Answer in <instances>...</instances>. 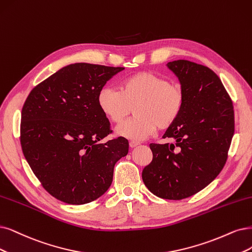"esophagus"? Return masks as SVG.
<instances>
[{
    "mask_svg": "<svg viewBox=\"0 0 252 252\" xmlns=\"http://www.w3.org/2000/svg\"><path fill=\"white\" fill-rule=\"evenodd\" d=\"M140 143H139L138 141H135V140H132V141H129V146H131L132 148L133 147H136L137 145H139Z\"/></svg>",
    "mask_w": 252,
    "mask_h": 252,
    "instance_id": "esophagus-1",
    "label": "esophagus"
}]
</instances>
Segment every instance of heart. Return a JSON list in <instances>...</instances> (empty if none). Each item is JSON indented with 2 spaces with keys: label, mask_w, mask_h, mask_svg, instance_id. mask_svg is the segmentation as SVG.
<instances>
[{
  "label": "heart",
  "mask_w": 252,
  "mask_h": 252,
  "mask_svg": "<svg viewBox=\"0 0 252 252\" xmlns=\"http://www.w3.org/2000/svg\"><path fill=\"white\" fill-rule=\"evenodd\" d=\"M97 105L101 113L116 125L134 108L135 116L117 126L116 133L133 140H144L158 127L166 129L175 124L184 109L185 93L180 84L169 83L154 72L141 71L121 81L119 91L101 88Z\"/></svg>",
  "instance_id": "b5f03b06"
}]
</instances>
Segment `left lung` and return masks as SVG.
Instances as JSON below:
<instances>
[{"instance_id":"left-lung-1","label":"left lung","mask_w":252,"mask_h":252,"mask_svg":"<svg viewBox=\"0 0 252 252\" xmlns=\"http://www.w3.org/2000/svg\"><path fill=\"white\" fill-rule=\"evenodd\" d=\"M179 78L185 105L163 138L174 143H151L153 161L142 180L156 196L181 200L196 194L216 179L224 167L232 136V101L217 74L188 60L167 64Z\"/></svg>"}]
</instances>
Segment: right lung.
I'll list each match as a JSON object with an SVG mask.
<instances>
[{"instance_id":"add662e5","label":"right lung","mask_w":252,"mask_h":252,"mask_svg":"<svg viewBox=\"0 0 252 252\" xmlns=\"http://www.w3.org/2000/svg\"><path fill=\"white\" fill-rule=\"evenodd\" d=\"M124 69L70 64L28 95L22 110V150L42 187L58 200H95L111 186L116 162L127 155L124 137L100 142L112 131L97 105L99 90Z\"/></svg>"}]
</instances>
